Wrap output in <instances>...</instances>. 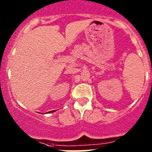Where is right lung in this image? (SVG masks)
I'll return each instance as SVG.
<instances>
[{
    "label": "right lung",
    "mask_w": 152,
    "mask_h": 152,
    "mask_svg": "<svg viewBox=\"0 0 152 152\" xmlns=\"http://www.w3.org/2000/svg\"><path fill=\"white\" fill-rule=\"evenodd\" d=\"M55 110H53V111H50V112H48V113H53V112H54Z\"/></svg>",
    "instance_id": "right-lung-1"
}]
</instances>
